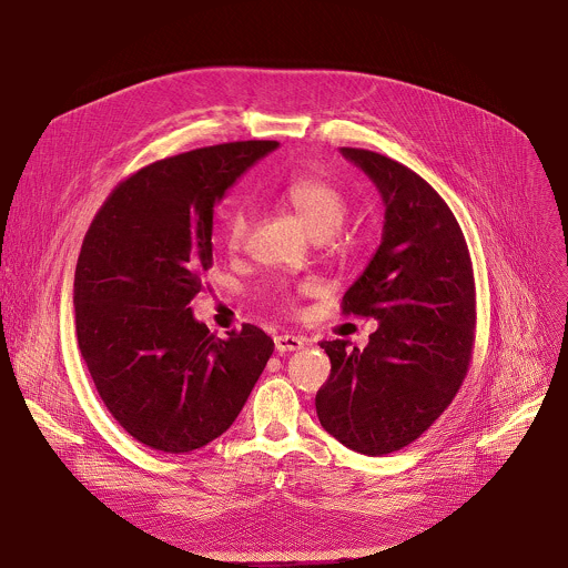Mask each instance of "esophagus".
Instances as JSON below:
<instances>
[{
  "label": "esophagus",
  "instance_id": "34e87169",
  "mask_svg": "<svg viewBox=\"0 0 568 568\" xmlns=\"http://www.w3.org/2000/svg\"><path fill=\"white\" fill-rule=\"evenodd\" d=\"M274 344H276L278 353H294L305 346V339L294 337V335H278V337H274Z\"/></svg>",
  "mask_w": 568,
  "mask_h": 568
}]
</instances>
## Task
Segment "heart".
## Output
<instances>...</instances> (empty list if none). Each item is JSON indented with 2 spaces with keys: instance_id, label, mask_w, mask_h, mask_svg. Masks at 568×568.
<instances>
[{
  "instance_id": "heart-1",
  "label": "heart",
  "mask_w": 568,
  "mask_h": 568,
  "mask_svg": "<svg viewBox=\"0 0 568 568\" xmlns=\"http://www.w3.org/2000/svg\"><path fill=\"white\" fill-rule=\"evenodd\" d=\"M278 197L287 206H292L298 213V217L305 222V226L318 237L333 235L342 226L348 213V202L344 193L321 178H294L278 189ZM250 229H252L250 209L245 206L233 209L226 222V235H224L226 247L231 252H240L245 247ZM278 296L283 303L292 301V294L287 290H278Z\"/></svg>"
}]
</instances>
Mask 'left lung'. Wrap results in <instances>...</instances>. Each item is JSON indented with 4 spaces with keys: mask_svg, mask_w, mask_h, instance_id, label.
<instances>
[{
    "mask_svg": "<svg viewBox=\"0 0 568 568\" xmlns=\"http://www.w3.org/2000/svg\"><path fill=\"white\" fill-rule=\"evenodd\" d=\"M342 154L384 202L379 247L342 301L377 331L364 351L321 342L331 377L314 404L342 445L382 456L420 438L458 393L474 348V272L452 209L418 173L362 148Z\"/></svg>",
    "mask_w": 568,
    "mask_h": 568,
    "instance_id": "8db88e82",
    "label": "left lung"
}]
</instances>
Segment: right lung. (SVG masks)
Wrapping results in <instances>:
<instances>
[{"mask_svg": "<svg viewBox=\"0 0 568 568\" xmlns=\"http://www.w3.org/2000/svg\"><path fill=\"white\" fill-rule=\"evenodd\" d=\"M276 141L182 152L123 180L80 247L78 348L101 399L139 443L186 454L222 436L258 382L274 342L245 323L226 339L191 301L213 265V209Z\"/></svg>", "mask_w": 568, "mask_h": 568, "instance_id": "obj_1", "label": "right lung"}]
</instances>
